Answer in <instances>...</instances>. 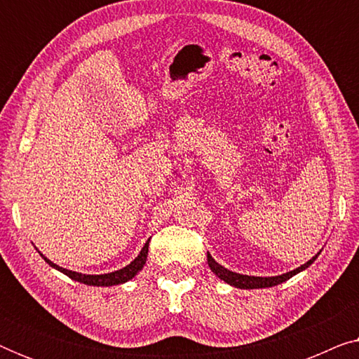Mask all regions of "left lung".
Instances as JSON below:
<instances>
[{
    "label": "left lung",
    "instance_id": "obj_1",
    "mask_svg": "<svg viewBox=\"0 0 359 359\" xmlns=\"http://www.w3.org/2000/svg\"><path fill=\"white\" fill-rule=\"evenodd\" d=\"M318 257V253L313 257L312 259H309L306 264H302V266H299L294 269V271H289V273H284L281 276H271V278H259V276H247V274H238V273H233L230 271V269L224 268L222 264H219L215 259L210 257V253H208V263H209V268L212 269V273L217 274V276L225 281L230 286L233 287H240V289H259V287H271V286H278V284H281L284 281H287L289 278H292L294 274L301 273L302 269H306L311 266V264L316 262V258Z\"/></svg>",
    "mask_w": 359,
    "mask_h": 359
}]
</instances>
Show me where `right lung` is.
Here are the masks:
<instances>
[{"label": "right lung", "mask_w": 359, "mask_h": 359, "mask_svg": "<svg viewBox=\"0 0 359 359\" xmlns=\"http://www.w3.org/2000/svg\"><path fill=\"white\" fill-rule=\"evenodd\" d=\"M149 242H150V238L147 240L144 248L140 250L139 257H137L130 264H127V266L122 268V269H117V271H114V273H107V274H83V273L70 271V269L60 268L58 264L52 263L50 259H47L42 253H41V257L46 259V262L50 264L52 268L58 269V271H62L63 274H67L68 278L75 279V281H78V283L88 284V286H116V284L127 283L129 279L134 278L142 268H144V264L147 262V255H149Z\"/></svg>", "instance_id": "add662e5"}]
</instances>
